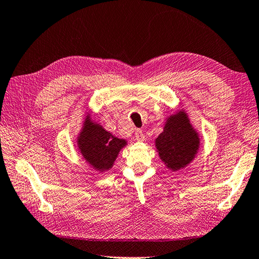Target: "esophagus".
<instances>
[{
	"label": "esophagus",
	"instance_id": "34e87169",
	"mask_svg": "<svg viewBox=\"0 0 259 259\" xmlns=\"http://www.w3.org/2000/svg\"><path fill=\"white\" fill-rule=\"evenodd\" d=\"M135 138H136L137 141H143V140H144V135H143L142 130H139L138 129L136 131V134H135Z\"/></svg>",
	"mask_w": 259,
	"mask_h": 259
}]
</instances>
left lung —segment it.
Wrapping results in <instances>:
<instances>
[{"label": "left lung", "mask_w": 259, "mask_h": 259, "mask_svg": "<svg viewBox=\"0 0 259 259\" xmlns=\"http://www.w3.org/2000/svg\"><path fill=\"white\" fill-rule=\"evenodd\" d=\"M198 145L196 131L183 112L169 117L164 131L156 139L159 157L174 171L191 162L197 153Z\"/></svg>", "instance_id": "obj_1"}]
</instances>
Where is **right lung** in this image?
I'll return each instance as SVG.
<instances>
[{
    "label": "right lung",
    "instance_id": "right-lung-1",
    "mask_svg": "<svg viewBox=\"0 0 259 259\" xmlns=\"http://www.w3.org/2000/svg\"><path fill=\"white\" fill-rule=\"evenodd\" d=\"M78 145L85 160L97 170L103 171L112 168L118 153L125 145V141L115 138L88 117L78 139Z\"/></svg>",
    "mask_w": 259,
    "mask_h": 259
}]
</instances>
